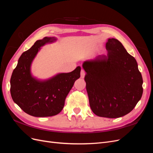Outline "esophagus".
<instances>
[{"label":"esophagus","mask_w":153,"mask_h":153,"mask_svg":"<svg viewBox=\"0 0 153 153\" xmlns=\"http://www.w3.org/2000/svg\"><path fill=\"white\" fill-rule=\"evenodd\" d=\"M85 75V72L84 70H83V69H82L81 70V72H80V77L82 78H84V76Z\"/></svg>","instance_id":"1"}]
</instances>
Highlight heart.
<instances>
[{
  "mask_svg": "<svg viewBox=\"0 0 153 153\" xmlns=\"http://www.w3.org/2000/svg\"><path fill=\"white\" fill-rule=\"evenodd\" d=\"M96 49H97V50H99V48H97Z\"/></svg>",
  "mask_w": 153,
  "mask_h": 153,
  "instance_id": "heart-1",
  "label": "heart"
}]
</instances>
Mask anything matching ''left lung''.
Here are the masks:
<instances>
[{"label": "left lung", "mask_w": 153, "mask_h": 153, "mask_svg": "<svg viewBox=\"0 0 153 153\" xmlns=\"http://www.w3.org/2000/svg\"><path fill=\"white\" fill-rule=\"evenodd\" d=\"M107 56L99 55L82 64L92 112L99 117L118 118L135 108L143 93V80L135 59L115 38L106 43Z\"/></svg>", "instance_id": "1"}]
</instances>
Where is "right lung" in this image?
<instances>
[{"instance_id":"right-lung-1","label":"right lung","mask_w":153,"mask_h":153,"mask_svg":"<svg viewBox=\"0 0 153 153\" xmlns=\"http://www.w3.org/2000/svg\"><path fill=\"white\" fill-rule=\"evenodd\" d=\"M57 41L45 37L22 54L10 80L14 102L34 117L53 116L61 112L64 101L75 82L80 77V66L69 73H61L47 80H39L31 73V64L41 47Z\"/></svg>"}]
</instances>
